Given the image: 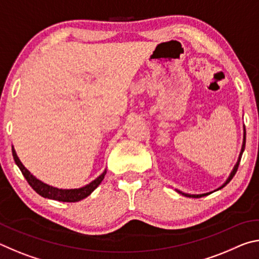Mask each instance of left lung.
Instances as JSON below:
<instances>
[{
	"label": "left lung",
	"instance_id": "left-lung-1",
	"mask_svg": "<svg viewBox=\"0 0 259 259\" xmlns=\"http://www.w3.org/2000/svg\"><path fill=\"white\" fill-rule=\"evenodd\" d=\"M244 145H245V136H244V139H243V145H242V148H241V153H240V156H239V160H238V162H236V164H235V166H234V169H233V171L231 172V175H230V177L227 178V181L225 182V184L223 186H221L218 188V190H221V188H223L224 187L225 185H227V184H229L230 182H231V179L234 177V175L236 174V171H238V168H239V164H240V161H241V156H242V153H243V151H244ZM179 192V191H178ZM179 193H182V192H179ZM211 193V192H210ZM210 193H204V194H198V195H191V194H186V193H182L183 195H185V196H188V198H202V196H205V195H209Z\"/></svg>",
	"mask_w": 259,
	"mask_h": 259
}]
</instances>
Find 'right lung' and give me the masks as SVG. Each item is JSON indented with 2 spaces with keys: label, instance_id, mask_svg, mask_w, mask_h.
Masks as SVG:
<instances>
[{
  "label": "right lung",
  "instance_id": "right-lung-1",
  "mask_svg": "<svg viewBox=\"0 0 259 259\" xmlns=\"http://www.w3.org/2000/svg\"><path fill=\"white\" fill-rule=\"evenodd\" d=\"M12 155H14V160L16 162V164L19 166L21 174L24 175V177L26 178V181L30 185V187L40 194L43 198L47 199H51V200H57V201H61V202H77V201H81L83 199H85L88 195H90L93 193L97 186L106 175V170L100 175L98 178H96L94 182H91L88 185L83 186L81 188H74V190H61V188H57V187H52L48 184H45L41 181H38L37 178H35L32 174H30L27 169L25 168L21 163L20 160L18 159V156L16 154V151L12 147Z\"/></svg>",
  "mask_w": 259,
  "mask_h": 259
}]
</instances>
